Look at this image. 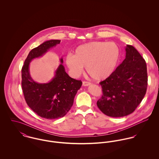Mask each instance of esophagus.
<instances>
[{
  "label": "esophagus",
  "mask_w": 159,
  "mask_h": 159,
  "mask_svg": "<svg viewBox=\"0 0 159 159\" xmlns=\"http://www.w3.org/2000/svg\"><path fill=\"white\" fill-rule=\"evenodd\" d=\"M91 83L90 82H88V81H83V86H88L91 85Z\"/></svg>",
  "instance_id": "34e87169"
}]
</instances>
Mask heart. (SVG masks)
<instances>
[{
    "mask_svg": "<svg viewBox=\"0 0 159 159\" xmlns=\"http://www.w3.org/2000/svg\"><path fill=\"white\" fill-rule=\"evenodd\" d=\"M119 56V49L115 43L92 42L78 46L74 55L71 53L67 55L66 62L73 76H78L86 66L91 78L100 81L113 73Z\"/></svg>",
    "mask_w": 159,
    "mask_h": 159,
    "instance_id": "heart-1",
    "label": "heart"
}]
</instances>
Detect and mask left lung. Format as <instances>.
<instances>
[{"instance_id": "left-lung-1", "label": "left lung", "mask_w": 159, "mask_h": 159, "mask_svg": "<svg viewBox=\"0 0 159 159\" xmlns=\"http://www.w3.org/2000/svg\"><path fill=\"white\" fill-rule=\"evenodd\" d=\"M123 62L100 83L103 95L98 108L107 116L119 117L132 113L144 98L148 86L146 63L132 45L125 47Z\"/></svg>"}]
</instances>
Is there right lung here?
<instances>
[{"mask_svg": "<svg viewBox=\"0 0 159 159\" xmlns=\"http://www.w3.org/2000/svg\"><path fill=\"white\" fill-rule=\"evenodd\" d=\"M60 42L59 40H51L32 49L21 70L22 89L27 105L37 115L48 119H58L67 113L73 104L77 91L82 85L81 80L68 76L62 64L56 70L54 77L48 83H36L31 78L29 69L31 61L42 56ZM60 61L63 63L62 58Z\"/></svg>", "mask_w": 159, "mask_h": 159, "instance_id": "1", "label": "right lung"}]
</instances>
